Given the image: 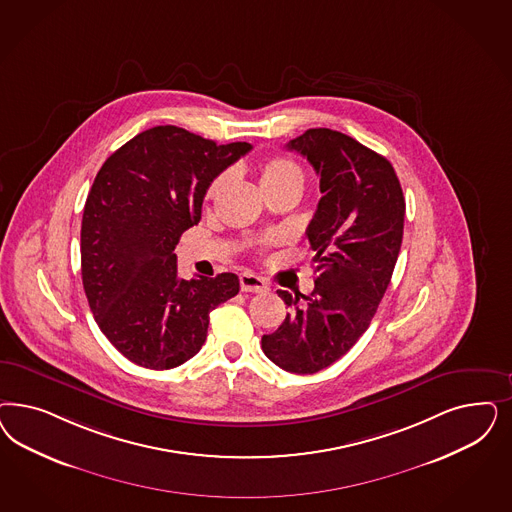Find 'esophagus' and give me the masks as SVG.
<instances>
[{"instance_id": "34e87169", "label": "esophagus", "mask_w": 512, "mask_h": 512, "mask_svg": "<svg viewBox=\"0 0 512 512\" xmlns=\"http://www.w3.org/2000/svg\"><path fill=\"white\" fill-rule=\"evenodd\" d=\"M239 282H241V290H243V292L264 294V292L269 290V284H267L262 277L252 275V273H243V275L239 277Z\"/></svg>"}]
</instances>
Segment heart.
Here are the masks:
<instances>
[{"label": "heart", "instance_id": "heart-1", "mask_svg": "<svg viewBox=\"0 0 512 512\" xmlns=\"http://www.w3.org/2000/svg\"><path fill=\"white\" fill-rule=\"evenodd\" d=\"M226 182H228V173H220L209 184L205 198H218V194L222 192ZM260 184H262L264 192L265 190H275V188H281L286 184H303V175H301V169L292 160L275 156L260 165Z\"/></svg>", "mask_w": 512, "mask_h": 512}]
</instances>
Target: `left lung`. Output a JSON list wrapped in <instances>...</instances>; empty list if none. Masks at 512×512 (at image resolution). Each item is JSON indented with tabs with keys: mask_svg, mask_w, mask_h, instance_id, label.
Listing matches in <instances>:
<instances>
[{
	"mask_svg": "<svg viewBox=\"0 0 512 512\" xmlns=\"http://www.w3.org/2000/svg\"><path fill=\"white\" fill-rule=\"evenodd\" d=\"M286 149L320 177L322 198L307 228L314 290H277L290 313L262 348L284 371L309 375L345 356L369 328L396 267L405 198L392 164L345 133L313 128Z\"/></svg>",
	"mask_w": 512,
	"mask_h": 512,
	"instance_id": "left-lung-1",
	"label": "left lung"
}]
</instances>
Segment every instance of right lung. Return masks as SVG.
<instances>
[{
  "instance_id": "1",
  "label": "right lung",
  "mask_w": 512,
  "mask_h": 512,
  "mask_svg": "<svg viewBox=\"0 0 512 512\" xmlns=\"http://www.w3.org/2000/svg\"><path fill=\"white\" fill-rule=\"evenodd\" d=\"M250 149L156 126L101 165L84 203V294L130 362L162 371L190 360L207 339L209 313L237 296L235 273L179 279L173 250L198 224L211 181Z\"/></svg>"
}]
</instances>
